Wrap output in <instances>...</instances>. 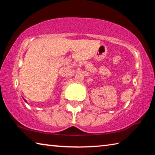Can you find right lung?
<instances>
[{
	"mask_svg": "<svg viewBox=\"0 0 155 155\" xmlns=\"http://www.w3.org/2000/svg\"><path fill=\"white\" fill-rule=\"evenodd\" d=\"M23 99H24V98H23ZM24 100H25V101L26 102V103H27V101H26V100H25V99H24Z\"/></svg>",
	"mask_w": 155,
	"mask_h": 155,
	"instance_id": "add662e5",
	"label": "right lung"
}]
</instances>
